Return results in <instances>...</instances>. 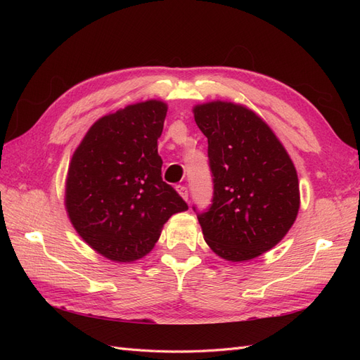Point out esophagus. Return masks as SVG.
Masks as SVG:
<instances>
[{
  "label": "esophagus",
  "mask_w": 360,
  "mask_h": 360,
  "mask_svg": "<svg viewBox=\"0 0 360 360\" xmlns=\"http://www.w3.org/2000/svg\"><path fill=\"white\" fill-rule=\"evenodd\" d=\"M176 189H177V192L181 195V197L188 201V198H189V191H188V188L184 186V184H179V186H176Z\"/></svg>",
  "instance_id": "esophagus-1"
}]
</instances>
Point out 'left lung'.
Masks as SVG:
<instances>
[{
    "mask_svg": "<svg viewBox=\"0 0 360 360\" xmlns=\"http://www.w3.org/2000/svg\"><path fill=\"white\" fill-rule=\"evenodd\" d=\"M207 136L213 197L200 212L204 240L228 261L261 255L282 240L299 212V180L285 148L255 112L212 102L193 108Z\"/></svg>",
    "mask_w": 360,
    "mask_h": 360,
    "instance_id": "left-lung-1",
    "label": "left lung"
}]
</instances>
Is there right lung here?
Wrapping results in <instances>:
<instances>
[{"mask_svg":"<svg viewBox=\"0 0 360 360\" xmlns=\"http://www.w3.org/2000/svg\"><path fill=\"white\" fill-rule=\"evenodd\" d=\"M167 105L148 101L96 122L72 158L66 209L94 250L120 263L153 249L162 226L188 204L162 180L158 138Z\"/></svg>","mask_w":360,"mask_h":360,"instance_id":"add662e5","label":"right lung"}]
</instances>
